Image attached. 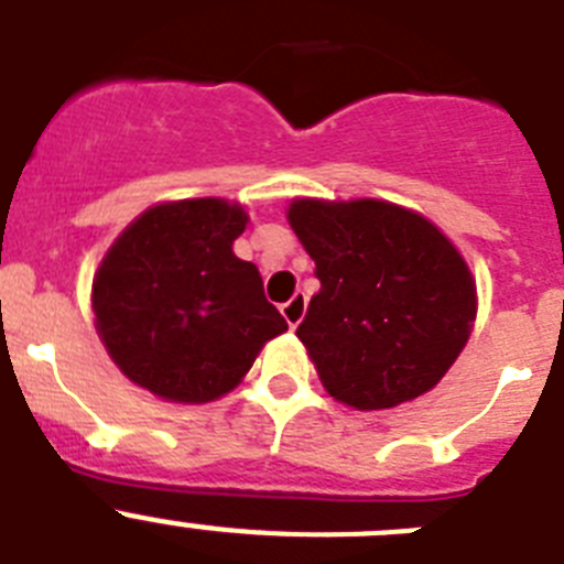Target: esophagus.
<instances>
[{
	"label": "esophagus",
	"instance_id": "esophagus-1",
	"mask_svg": "<svg viewBox=\"0 0 564 564\" xmlns=\"http://www.w3.org/2000/svg\"><path fill=\"white\" fill-rule=\"evenodd\" d=\"M305 307H307L305 296H293L291 302H285V305H282V316H285L288 325L296 327L299 322H302V316H305Z\"/></svg>",
	"mask_w": 564,
	"mask_h": 564
}]
</instances>
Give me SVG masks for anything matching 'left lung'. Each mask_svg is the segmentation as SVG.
I'll return each instance as SVG.
<instances>
[{
    "label": "left lung",
    "instance_id": "obj_1",
    "mask_svg": "<svg viewBox=\"0 0 564 564\" xmlns=\"http://www.w3.org/2000/svg\"><path fill=\"white\" fill-rule=\"evenodd\" d=\"M293 231L322 282L296 336L336 401L390 410L432 390L466 347L471 273L421 214L383 200H296Z\"/></svg>",
    "mask_w": 564,
    "mask_h": 564
}]
</instances>
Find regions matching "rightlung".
Segmentation results:
<instances>
[{
	"mask_svg": "<svg viewBox=\"0 0 564 564\" xmlns=\"http://www.w3.org/2000/svg\"><path fill=\"white\" fill-rule=\"evenodd\" d=\"M248 214L200 197L143 212L93 282L96 327L123 376L177 403L226 395L288 330L253 262L234 257Z\"/></svg>",
	"mask_w": 564,
	"mask_h": 564,
	"instance_id": "right-lung-1",
	"label": "right lung"
}]
</instances>
